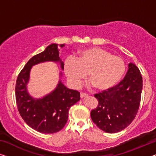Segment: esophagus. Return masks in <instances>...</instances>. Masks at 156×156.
Returning <instances> with one entry per match:
<instances>
[{"instance_id": "34e87169", "label": "esophagus", "mask_w": 156, "mask_h": 156, "mask_svg": "<svg viewBox=\"0 0 156 156\" xmlns=\"http://www.w3.org/2000/svg\"><path fill=\"white\" fill-rule=\"evenodd\" d=\"M88 94L87 93H85V92H80V97L81 98H83V97H87Z\"/></svg>"}]
</instances>
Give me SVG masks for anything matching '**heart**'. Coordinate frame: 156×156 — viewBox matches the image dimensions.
Returning a JSON list of instances; mask_svg holds the SVG:
<instances>
[{
	"label": "heart",
	"instance_id": "obj_1",
	"mask_svg": "<svg viewBox=\"0 0 156 156\" xmlns=\"http://www.w3.org/2000/svg\"><path fill=\"white\" fill-rule=\"evenodd\" d=\"M126 66L122 57L101 48L81 50L77 58H67L64 72L70 83L78 87L87 77L96 89L106 90L121 80Z\"/></svg>",
	"mask_w": 156,
	"mask_h": 156
}]
</instances>
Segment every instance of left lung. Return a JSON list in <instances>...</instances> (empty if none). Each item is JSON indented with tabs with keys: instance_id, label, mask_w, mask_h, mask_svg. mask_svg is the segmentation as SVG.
<instances>
[{
	"instance_id": "1",
	"label": "left lung",
	"mask_w": 156,
	"mask_h": 156,
	"mask_svg": "<svg viewBox=\"0 0 156 156\" xmlns=\"http://www.w3.org/2000/svg\"><path fill=\"white\" fill-rule=\"evenodd\" d=\"M142 86L140 71L129 63L122 80L114 87L94 94L98 106L90 113L93 122L107 133H116L126 128L138 112Z\"/></svg>"
}]
</instances>
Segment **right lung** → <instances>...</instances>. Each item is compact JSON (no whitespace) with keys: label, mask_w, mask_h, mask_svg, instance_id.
<instances>
[{"label":"right lung","mask_w":156,"mask_h":156,"mask_svg":"<svg viewBox=\"0 0 156 156\" xmlns=\"http://www.w3.org/2000/svg\"><path fill=\"white\" fill-rule=\"evenodd\" d=\"M60 46L63 47L64 45ZM48 61L59 62L62 69H64L57 44H51L43 52L29 60L18 75L15 97L20 114L29 127L41 133L52 134L60 131L66 125L69 108L80 100V92L69 89L59 80L54 91L43 98L36 99L30 96L27 85L31 67Z\"/></svg>","instance_id":"1"}]
</instances>
